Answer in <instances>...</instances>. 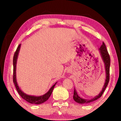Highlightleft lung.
Segmentation results:
<instances>
[{
    "label": "left lung",
    "mask_w": 121,
    "mask_h": 121,
    "mask_svg": "<svg viewBox=\"0 0 121 121\" xmlns=\"http://www.w3.org/2000/svg\"><path fill=\"white\" fill-rule=\"evenodd\" d=\"M99 50H100V54H101L102 58V59H103L104 62V63H105V65L106 73V78L105 85H104V86L103 89H102L101 92L99 94V95H98L95 96V98L91 100L84 99H82V98H80L78 95L75 89H74L73 99L76 102H77V103H79V104L89 103V102H91L92 101H93L95 100L99 99V98L101 97L102 94H103L104 91H105L106 87L107 86L108 83H109V78H110V76H109L110 70L109 69H110V56L109 55V53H108L107 48H106V46L104 42L102 43V45L100 46Z\"/></svg>",
    "instance_id": "left-lung-1"
}]
</instances>
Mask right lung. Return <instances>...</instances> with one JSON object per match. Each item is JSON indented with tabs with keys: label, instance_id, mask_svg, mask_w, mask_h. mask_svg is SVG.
I'll list each match as a JSON object with an SVG mask.
<instances>
[{
	"label": "right lung",
	"instance_id": "1",
	"mask_svg": "<svg viewBox=\"0 0 121 121\" xmlns=\"http://www.w3.org/2000/svg\"><path fill=\"white\" fill-rule=\"evenodd\" d=\"M20 46L21 45H19L17 48V49L15 51V53H14V56H13V82L17 90V92L19 93L20 95L23 98V99L26 100V101L29 102L30 104H40L43 103V102H45L46 100H48V99L51 95V94L52 93V91L53 90V89L56 85V83L54 85H53L52 87H51L50 90L47 92L46 94H45L44 95L39 96V97H35V96H31V95H26V93H23L21 90L20 89V88L18 86L17 84V82H16V61H17V58L18 56V54H19V50L20 48Z\"/></svg>",
	"mask_w": 121,
	"mask_h": 121
}]
</instances>
